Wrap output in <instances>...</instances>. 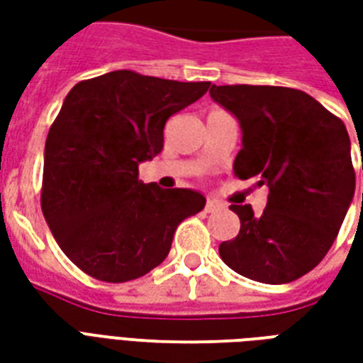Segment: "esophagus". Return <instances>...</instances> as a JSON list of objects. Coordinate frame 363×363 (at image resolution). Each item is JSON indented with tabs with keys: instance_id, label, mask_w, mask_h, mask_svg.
I'll use <instances>...</instances> for the list:
<instances>
[{
	"instance_id": "esophagus-1",
	"label": "esophagus",
	"mask_w": 363,
	"mask_h": 363,
	"mask_svg": "<svg viewBox=\"0 0 363 363\" xmlns=\"http://www.w3.org/2000/svg\"><path fill=\"white\" fill-rule=\"evenodd\" d=\"M220 208H221V204L218 202V200H208V202H206V206H204V210L208 213L216 212V210H220Z\"/></svg>"
}]
</instances>
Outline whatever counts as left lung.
I'll return each mask as SVG.
<instances>
[{"mask_svg": "<svg viewBox=\"0 0 363 363\" xmlns=\"http://www.w3.org/2000/svg\"><path fill=\"white\" fill-rule=\"evenodd\" d=\"M210 95L241 124L235 177L268 186L260 216L249 204H231L241 229L220 245L221 260L262 284L297 280L325 259L354 198L346 126L319 101L289 87L212 85Z\"/></svg>", "mask_w": 363, "mask_h": 363, "instance_id": "1", "label": "left lung"}]
</instances>
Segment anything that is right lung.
I'll return each mask as SVG.
<instances>
[{
	"mask_svg": "<svg viewBox=\"0 0 363 363\" xmlns=\"http://www.w3.org/2000/svg\"><path fill=\"white\" fill-rule=\"evenodd\" d=\"M210 82L118 69L69 91L44 147L40 206L66 257L101 281L135 280L171 251L174 229L206 206L200 192L143 184L138 165L163 150V128Z\"/></svg>",
	"mask_w": 363,
	"mask_h": 363,
	"instance_id": "add662e5",
	"label": "right lung"
}]
</instances>
